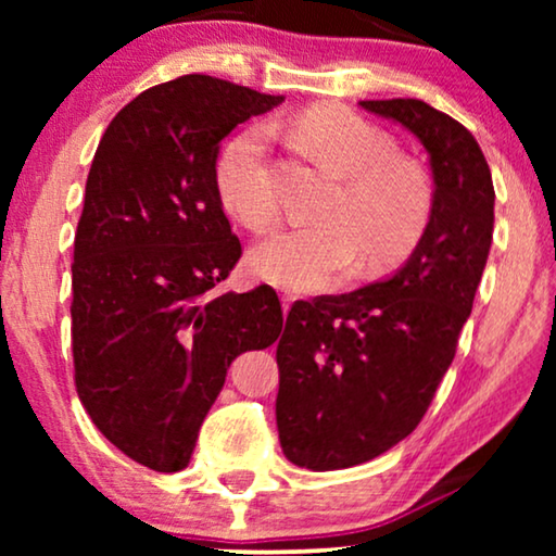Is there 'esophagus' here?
<instances>
[{
  "label": "esophagus",
  "instance_id": "34e87169",
  "mask_svg": "<svg viewBox=\"0 0 556 556\" xmlns=\"http://www.w3.org/2000/svg\"><path fill=\"white\" fill-rule=\"evenodd\" d=\"M295 301V295L291 291H280V306H283V314H288L291 303Z\"/></svg>",
  "mask_w": 556,
  "mask_h": 556
}]
</instances>
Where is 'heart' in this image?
<instances>
[{"label":"heart","mask_w":556,"mask_h":556,"mask_svg":"<svg viewBox=\"0 0 556 556\" xmlns=\"http://www.w3.org/2000/svg\"><path fill=\"white\" fill-rule=\"evenodd\" d=\"M301 134L341 189L324 223L270 235L253 250L257 276L295 291H324L356 268H387L413 253L428 227L432 197L422 172L400 162L397 149L367 121L337 109L303 113ZM225 207L250 230L278 223L280 200L270 174V131L250 126L223 149L215 166Z\"/></svg>","instance_id":"b5f03b06"}]
</instances>
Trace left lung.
I'll return each instance as SVG.
<instances>
[{
	"label": "left lung",
	"instance_id": "obj_1",
	"mask_svg": "<svg viewBox=\"0 0 556 556\" xmlns=\"http://www.w3.org/2000/svg\"><path fill=\"white\" fill-rule=\"evenodd\" d=\"M359 105L422 143L435 189L402 268L288 311L276 422L286 458L311 470L359 466L417 428L451 367L493 238L491 169L466 126L417 98Z\"/></svg>",
	"mask_w": 556,
	"mask_h": 556
}]
</instances>
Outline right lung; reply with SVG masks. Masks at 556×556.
I'll return each instance as SVG.
<instances>
[{
    "label": "right lung",
    "mask_w": 556,
    "mask_h": 556,
    "mask_svg": "<svg viewBox=\"0 0 556 556\" xmlns=\"http://www.w3.org/2000/svg\"><path fill=\"white\" fill-rule=\"evenodd\" d=\"M283 96L181 75L136 96L98 143L73 255V362L96 428L159 473L189 466L235 356L280 337L273 288L212 293L242 248L217 192L219 141Z\"/></svg>",
    "instance_id": "add662e5"
}]
</instances>
